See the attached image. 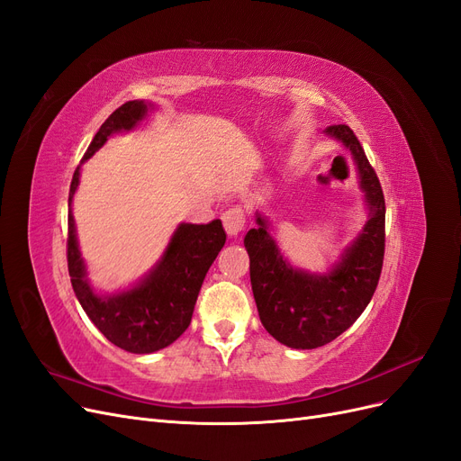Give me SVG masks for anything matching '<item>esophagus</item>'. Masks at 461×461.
<instances>
[{
    "instance_id": "1",
    "label": "esophagus",
    "mask_w": 461,
    "mask_h": 461,
    "mask_svg": "<svg viewBox=\"0 0 461 461\" xmlns=\"http://www.w3.org/2000/svg\"><path fill=\"white\" fill-rule=\"evenodd\" d=\"M221 219H223V227L229 236H238L246 227V215L240 205H232V208L221 215Z\"/></svg>"
}]
</instances>
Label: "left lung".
<instances>
[{"instance_id":"1","label":"left lung","mask_w":461,"mask_h":461,"mask_svg":"<svg viewBox=\"0 0 461 461\" xmlns=\"http://www.w3.org/2000/svg\"><path fill=\"white\" fill-rule=\"evenodd\" d=\"M326 133L353 154L360 186L370 205V219L357 242L328 275L297 271L284 259L258 215V229L248 230L249 278L259 319L271 336L292 348L322 347L351 326L366 309L377 288L385 253V198L382 185L353 130L330 125Z\"/></svg>"}]
</instances>
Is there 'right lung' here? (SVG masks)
I'll use <instances>...</instances> for the list:
<instances>
[{"instance_id":"add662e5","label":"right lung","mask_w":461,"mask_h":461,"mask_svg":"<svg viewBox=\"0 0 461 461\" xmlns=\"http://www.w3.org/2000/svg\"><path fill=\"white\" fill-rule=\"evenodd\" d=\"M147 103L128 101L110 114L93 137L82 162L99 150L106 139L130 131L145 118ZM79 183V166L74 171L68 208ZM227 234L221 221L208 225L183 223L173 232L162 261L135 288L110 297L95 294L86 280V265L76 242L72 212H68L67 259L76 297L103 336L123 351L147 355L171 345L193 321L196 297L205 273L225 246Z\"/></svg>"}]
</instances>
